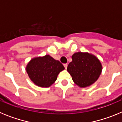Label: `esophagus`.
<instances>
[{"label": "esophagus", "instance_id": "obj_1", "mask_svg": "<svg viewBox=\"0 0 122 122\" xmlns=\"http://www.w3.org/2000/svg\"><path fill=\"white\" fill-rule=\"evenodd\" d=\"M63 66H64L65 68V69H66V68H67L68 64H67V63H64V64H63Z\"/></svg>", "mask_w": 122, "mask_h": 122}]
</instances>
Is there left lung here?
<instances>
[{
    "mask_svg": "<svg viewBox=\"0 0 122 122\" xmlns=\"http://www.w3.org/2000/svg\"><path fill=\"white\" fill-rule=\"evenodd\" d=\"M71 58L67 71L76 85L86 87L97 81L102 71L101 63L97 57L88 52H79Z\"/></svg>",
    "mask_w": 122,
    "mask_h": 122,
    "instance_id": "left-lung-1",
    "label": "left lung"
}]
</instances>
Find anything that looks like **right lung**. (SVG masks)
I'll return each instance as SVG.
<instances>
[{"mask_svg":"<svg viewBox=\"0 0 122 122\" xmlns=\"http://www.w3.org/2000/svg\"><path fill=\"white\" fill-rule=\"evenodd\" d=\"M65 69L63 65L46 55L32 59L26 66L29 77L35 85L41 87H48L55 82L58 74Z\"/></svg>","mask_w":122,"mask_h":122,"instance_id":"1","label":"right lung"}]
</instances>
